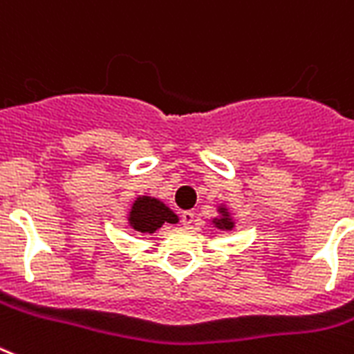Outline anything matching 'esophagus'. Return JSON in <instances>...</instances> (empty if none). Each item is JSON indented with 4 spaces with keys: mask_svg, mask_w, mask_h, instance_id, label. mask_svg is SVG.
I'll return each mask as SVG.
<instances>
[{
    "mask_svg": "<svg viewBox=\"0 0 354 354\" xmlns=\"http://www.w3.org/2000/svg\"><path fill=\"white\" fill-rule=\"evenodd\" d=\"M194 212H183V216H180V223H183V226H192V223H194Z\"/></svg>",
    "mask_w": 354,
    "mask_h": 354,
    "instance_id": "34e87169",
    "label": "esophagus"
}]
</instances>
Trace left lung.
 <instances>
[{
  "instance_id": "8db88e82",
  "label": "left lung",
  "mask_w": 354,
  "mask_h": 354,
  "mask_svg": "<svg viewBox=\"0 0 354 354\" xmlns=\"http://www.w3.org/2000/svg\"><path fill=\"white\" fill-rule=\"evenodd\" d=\"M217 212H219L221 216L216 217V219H214L212 223H214V225H216L219 230H232L236 223H234V219H232L228 208H226V206H219V208H217Z\"/></svg>"
}]
</instances>
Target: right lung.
Wrapping results in <instances>:
<instances>
[{
    "label": "right lung",
    "mask_w": 354,
    "mask_h": 354,
    "mask_svg": "<svg viewBox=\"0 0 354 354\" xmlns=\"http://www.w3.org/2000/svg\"><path fill=\"white\" fill-rule=\"evenodd\" d=\"M128 221L133 230L142 232V234H153L164 223L174 225L179 221V217L171 208L164 205L162 201L149 197V195H140L131 205Z\"/></svg>",
    "instance_id": "add662e5"
}]
</instances>
